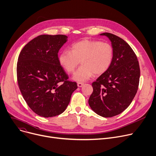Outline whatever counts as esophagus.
Masks as SVG:
<instances>
[{
  "mask_svg": "<svg viewBox=\"0 0 156 156\" xmlns=\"http://www.w3.org/2000/svg\"><path fill=\"white\" fill-rule=\"evenodd\" d=\"M83 85H84V83H82V82H78L77 83V85H78V87H81Z\"/></svg>",
  "mask_w": 156,
  "mask_h": 156,
  "instance_id": "esophagus-1",
  "label": "esophagus"
}]
</instances>
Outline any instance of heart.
<instances>
[{
  "instance_id": "1",
  "label": "heart",
  "mask_w": 156,
  "mask_h": 156,
  "mask_svg": "<svg viewBox=\"0 0 156 156\" xmlns=\"http://www.w3.org/2000/svg\"><path fill=\"white\" fill-rule=\"evenodd\" d=\"M113 59V48L108 43L83 39L72 44L70 51L64 50L59 55V63L69 74L81 66L73 76L77 81L89 80L93 75H100L110 67Z\"/></svg>"
}]
</instances>
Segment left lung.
I'll use <instances>...</instances> for the list:
<instances>
[{"label":"left lung","mask_w":156,"mask_h":156,"mask_svg":"<svg viewBox=\"0 0 156 156\" xmlns=\"http://www.w3.org/2000/svg\"><path fill=\"white\" fill-rule=\"evenodd\" d=\"M100 35L111 41L113 59L109 69L92 83L88 103L98 115L112 117L130 105L138 90L140 71L136 55L125 41L108 33Z\"/></svg>","instance_id":"obj_1"}]
</instances>
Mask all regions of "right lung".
<instances>
[{
	"mask_svg": "<svg viewBox=\"0 0 156 156\" xmlns=\"http://www.w3.org/2000/svg\"><path fill=\"white\" fill-rule=\"evenodd\" d=\"M65 35H40L23 48L17 63V83L27 105L37 115L52 117L63 113L77 88L61 66L58 51Z\"/></svg>",
	"mask_w": 156,
	"mask_h": 156,
	"instance_id": "obj_1",
	"label": "right lung"
}]
</instances>
